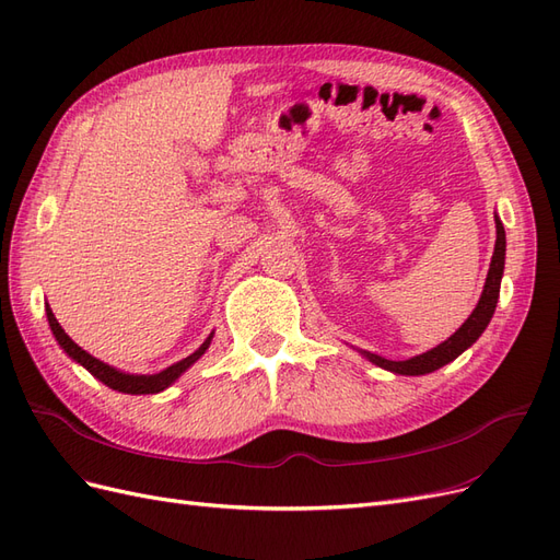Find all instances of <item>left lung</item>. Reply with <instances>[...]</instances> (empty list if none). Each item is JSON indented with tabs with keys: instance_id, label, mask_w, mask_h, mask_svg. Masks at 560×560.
<instances>
[{
	"instance_id": "1",
	"label": "left lung",
	"mask_w": 560,
	"mask_h": 560,
	"mask_svg": "<svg viewBox=\"0 0 560 560\" xmlns=\"http://www.w3.org/2000/svg\"><path fill=\"white\" fill-rule=\"evenodd\" d=\"M495 229H498V241H495L493 259H490L483 294L477 303V308H474V313L467 317L465 325L457 329L448 338V341H444L442 346H436L428 352L418 354V358H411L406 362H393V360L378 358V354L364 352L371 362L387 369V371H395V374L420 376V374H430V371H436V369H442L444 364L453 362L457 354L465 352L474 341H477V338L483 334V329L488 327L490 317H493V313H495V303H498V296H500V280H502V270H504V226H502L498 217H495Z\"/></svg>"
}]
</instances>
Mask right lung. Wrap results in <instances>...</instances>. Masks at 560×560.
Segmentation results:
<instances>
[{
	"label": "right lung",
	"mask_w": 560,
	"mask_h": 560,
	"mask_svg": "<svg viewBox=\"0 0 560 560\" xmlns=\"http://www.w3.org/2000/svg\"><path fill=\"white\" fill-rule=\"evenodd\" d=\"M46 317H48V325H50V331H54V336H56V341L60 343V348L70 354L72 360H77L81 366H86L91 374L97 378V381H103L107 387H112V389H118V393H128V395H151V393H161V389H165L167 385L171 383H175L186 369H189L202 352L208 350V346H210V341H212V336L208 338L206 343H202L194 354H189V358L186 360H182V362H177V364H173V366H167V369H163L161 374H154V376H130V374H124V371H116L114 366H109V364H105V362H100V360H95L93 354H89L86 350H81L70 336L65 334V329L58 325V319H56V315H54V311H50L48 306H46Z\"/></svg>",
	"instance_id": "right-lung-1"
}]
</instances>
